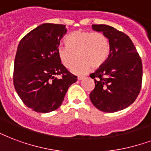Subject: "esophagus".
I'll list each match as a JSON object with an SVG mask.
<instances>
[{
	"label": "esophagus",
	"mask_w": 151,
	"mask_h": 151,
	"mask_svg": "<svg viewBox=\"0 0 151 151\" xmlns=\"http://www.w3.org/2000/svg\"><path fill=\"white\" fill-rule=\"evenodd\" d=\"M84 78H85V77H83V76H78V80H79V81L83 80Z\"/></svg>",
	"instance_id": "34e87169"
}]
</instances>
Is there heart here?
Wrapping results in <instances>:
<instances>
[{
	"label": "heart",
	"mask_w": 151,
	"mask_h": 151,
	"mask_svg": "<svg viewBox=\"0 0 151 151\" xmlns=\"http://www.w3.org/2000/svg\"><path fill=\"white\" fill-rule=\"evenodd\" d=\"M67 46H59L57 50L61 64L69 69L80 58L71 69L74 74H84L91 66L98 69L103 65L110 54V42L106 35L100 32L77 30L66 40Z\"/></svg>",
	"instance_id": "1"
}]
</instances>
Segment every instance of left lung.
<instances>
[{"label": "left lung", "mask_w": 151, "mask_h": 151, "mask_svg": "<svg viewBox=\"0 0 151 151\" xmlns=\"http://www.w3.org/2000/svg\"><path fill=\"white\" fill-rule=\"evenodd\" d=\"M92 29L106 35L110 50L106 63L90 75L95 83L90 101L101 111L117 112L131 105L140 92L142 60L127 34L106 24H93Z\"/></svg>", "instance_id": "8db88e82"}]
</instances>
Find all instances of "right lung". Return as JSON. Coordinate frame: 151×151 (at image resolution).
Wrapping results in <instances>:
<instances>
[{
	"instance_id": "1",
	"label": "right lung",
	"mask_w": 151,
	"mask_h": 151,
	"mask_svg": "<svg viewBox=\"0 0 151 151\" xmlns=\"http://www.w3.org/2000/svg\"><path fill=\"white\" fill-rule=\"evenodd\" d=\"M66 32L64 24L45 23L30 31L18 45L13 84L24 105L36 112L57 110L69 87L78 80L61 64L57 53Z\"/></svg>"
}]
</instances>
